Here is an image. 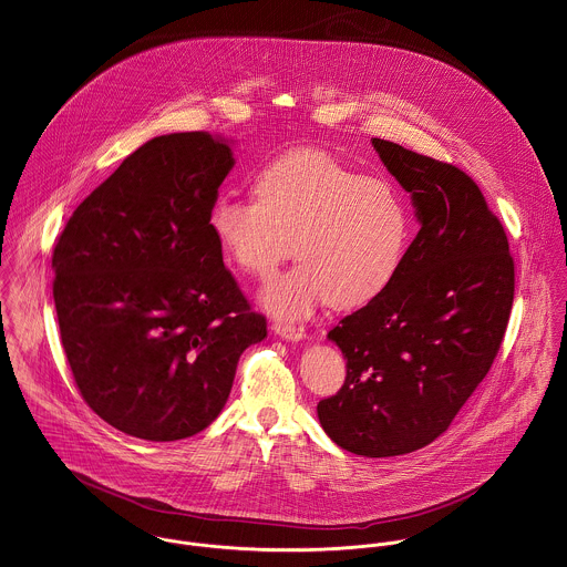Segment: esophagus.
<instances>
[{"mask_svg":"<svg viewBox=\"0 0 567 567\" xmlns=\"http://www.w3.org/2000/svg\"><path fill=\"white\" fill-rule=\"evenodd\" d=\"M274 332L285 341H302L306 337L305 328L293 323H274Z\"/></svg>","mask_w":567,"mask_h":567,"instance_id":"34e87169","label":"esophagus"}]
</instances>
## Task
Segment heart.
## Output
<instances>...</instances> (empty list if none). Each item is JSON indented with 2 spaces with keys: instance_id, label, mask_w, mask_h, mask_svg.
<instances>
[{
  "instance_id": "1",
  "label": "heart",
  "mask_w": 567,
  "mask_h": 567,
  "mask_svg": "<svg viewBox=\"0 0 567 567\" xmlns=\"http://www.w3.org/2000/svg\"><path fill=\"white\" fill-rule=\"evenodd\" d=\"M255 198L219 196L209 228L224 257L252 278H271L261 305L280 319H302L328 302L351 310L391 287L410 239V216L391 183L349 171L321 151L300 148L269 162Z\"/></svg>"
}]
</instances>
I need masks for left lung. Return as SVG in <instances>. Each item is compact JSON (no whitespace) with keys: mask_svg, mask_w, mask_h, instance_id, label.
<instances>
[{"mask_svg":"<svg viewBox=\"0 0 567 567\" xmlns=\"http://www.w3.org/2000/svg\"><path fill=\"white\" fill-rule=\"evenodd\" d=\"M371 142L412 194L421 230L391 287L328 332L348 378L317 403V416L349 453L391 457L446 432L487 375L514 305V259L471 176L394 142Z\"/></svg>","mask_w":567,"mask_h":567,"instance_id":"1","label":"left lung"}]
</instances>
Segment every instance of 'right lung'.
Returning a JSON list of instances; mask_svg holds the SVG:
<instances>
[{
  "mask_svg": "<svg viewBox=\"0 0 567 567\" xmlns=\"http://www.w3.org/2000/svg\"><path fill=\"white\" fill-rule=\"evenodd\" d=\"M230 144L207 131L142 144L66 221L51 267L62 348L87 405L173 442L218 419L244 349L267 337L209 228Z\"/></svg>",
  "mask_w": 567,
  "mask_h": 567,
  "instance_id": "1",
  "label": "right lung"
}]
</instances>
